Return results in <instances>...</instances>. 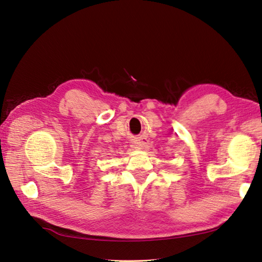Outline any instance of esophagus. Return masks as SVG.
Instances as JSON below:
<instances>
[{"label": "esophagus", "instance_id": "34e87169", "mask_svg": "<svg viewBox=\"0 0 262 262\" xmlns=\"http://www.w3.org/2000/svg\"><path fill=\"white\" fill-rule=\"evenodd\" d=\"M135 145H136L137 149H142V147L146 146V142H145V141H143L142 139H140L139 141H136V142H135Z\"/></svg>", "mask_w": 262, "mask_h": 262}]
</instances>
